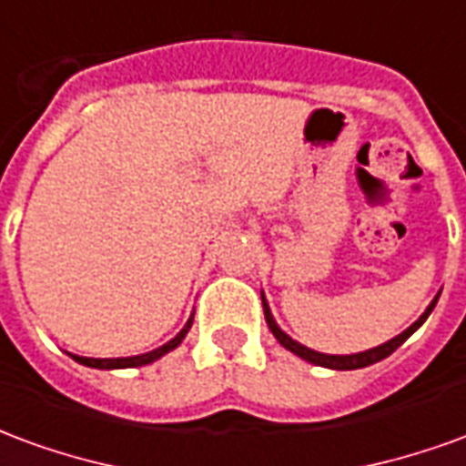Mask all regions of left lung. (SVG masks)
Here are the masks:
<instances>
[{"mask_svg": "<svg viewBox=\"0 0 466 466\" xmlns=\"http://www.w3.org/2000/svg\"><path fill=\"white\" fill-rule=\"evenodd\" d=\"M437 299H440V294L431 299V304L427 307V309H424V314H421L420 319L411 324V327H407V329H404L401 334H397L394 339L380 344V347H374V350L357 351V354H322V351H314V350H309V347H304V344L294 342L289 334H284L282 329L277 327L272 312H269V304H267V299H264V294H262V307H264V319H267V327L272 329V334L277 337V342L282 344L284 350L294 351V354H297V357H302L304 361H312V364H317V367H327V370H361V367H370V364H374V361L390 357L391 351L397 350L400 344L407 342V337L417 332L421 324L427 322V317H430L431 309H434Z\"/></svg>", "mask_w": 466, "mask_h": 466, "instance_id": "8db88e82", "label": "left lung"}]
</instances>
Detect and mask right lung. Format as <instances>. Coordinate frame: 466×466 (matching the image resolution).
<instances>
[{
    "mask_svg": "<svg viewBox=\"0 0 466 466\" xmlns=\"http://www.w3.org/2000/svg\"><path fill=\"white\" fill-rule=\"evenodd\" d=\"M192 319H194V314L189 317V322L184 324L182 332L177 334L174 339H169L167 344H162L159 350L147 351V354H137V357H116V360H89V357H76V354H72V360H76L79 364H86V367H95V370H129V367H144V364H152V361H157L159 357H164L167 351L177 350V347L182 344L184 337H187V332H189Z\"/></svg>",
    "mask_w": 466,
    "mask_h": 466,
    "instance_id": "add662e5",
    "label": "right lung"
}]
</instances>
